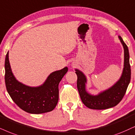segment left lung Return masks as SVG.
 I'll list each match as a JSON object with an SVG mask.
<instances>
[{"label":"left lung","instance_id":"8db88e82","mask_svg":"<svg viewBox=\"0 0 135 135\" xmlns=\"http://www.w3.org/2000/svg\"><path fill=\"white\" fill-rule=\"evenodd\" d=\"M119 38L124 48V69L120 80L108 90L97 96L88 94L85 90L86 79L83 73L76 70L77 75V88L83 103L88 108L95 110H105L117 105L123 98L131 79V68L129 65V55L127 45L120 36Z\"/></svg>","mask_w":135,"mask_h":135}]
</instances>
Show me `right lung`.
<instances>
[{
  "instance_id": "obj_1",
  "label": "right lung",
  "mask_w": 135,
  "mask_h": 135,
  "mask_svg": "<svg viewBox=\"0 0 135 135\" xmlns=\"http://www.w3.org/2000/svg\"><path fill=\"white\" fill-rule=\"evenodd\" d=\"M5 81L7 90L15 103L25 112L33 114L51 112L59 101V84L68 68L51 73L44 84L38 87H29L18 82L12 72L8 52L5 61Z\"/></svg>"
}]
</instances>
